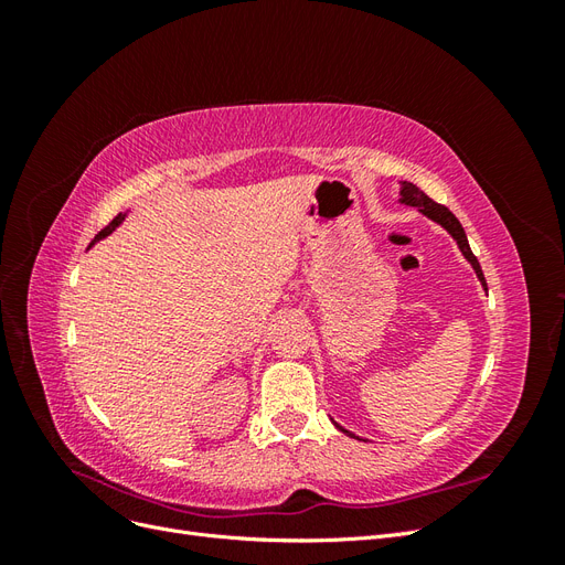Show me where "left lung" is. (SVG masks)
Listing matches in <instances>:
<instances>
[{"label": "left lung", "mask_w": 565, "mask_h": 565, "mask_svg": "<svg viewBox=\"0 0 565 565\" xmlns=\"http://www.w3.org/2000/svg\"><path fill=\"white\" fill-rule=\"evenodd\" d=\"M398 183H401L398 202H401V204H407V207H417V212H422L424 216H429L431 221H436V224H438L440 228H446V231L452 235V241L457 243L459 252L465 254V259L471 264V268H473V273H476V278L481 280L483 289L488 292V285H486V278H483L481 264H478V259L473 256V252H471V247H469V241H467V233H465V228H461L457 216H455L448 207H443V204L434 202L424 191H419V188H417L415 183H409V181H398ZM332 422H334V419H332ZM334 426H337L339 431H344L347 436L358 438L355 434H351L349 429H344V426H341V424L334 422ZM358 440H361V438H358Z\"/></svg>", "instance_id": "left-lung-1"}]
</instances>
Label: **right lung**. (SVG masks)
Masks as SVG:
<instances>
[{"label": "right lung", "mask_w": 565, "mask_h": 565, "mask_svg": "<svg viewBox=\"0 0 565 565\" xmlns=\"http://www.w3.org/2000/svg\"><path fill=\"white\" fill-rule=\"evenodd\" d=\"M131 210H125V212H119L113 221H110V224L104 228V231H100V233H96V237H94V241H92V245L89 247H94L98 241H104V237H108L113 231H117L119 226H122L125 224V218H127V214H129Z\"/></svg>", "instance_id": "right-lung-1"}]
</instances>
